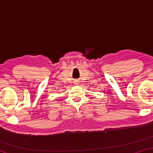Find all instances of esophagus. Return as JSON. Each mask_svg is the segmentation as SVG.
Returning <instances> with one entry per match:
<instances>
[{
	"mask_svg": "<svg viewBox=\"0 0 153 153\" xmlns=\"http://www.w3.org/2000/svg\"><path fill=\"white\" fill-rule=\"evenodd\" d=\"M76 85H77V84H76Z\"/></svg>",
	"mask_w": 153,
	"mask_h": 153,
	"instance_id": "esophagus-1",
	"label": "esophagus"
}]
</instances>
